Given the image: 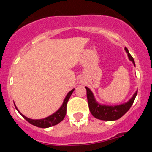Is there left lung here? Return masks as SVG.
Returning a JSON list of instances; mask_svg holds the SVG:
<instances>
[{"label": "left lung", "mask_w": 152, "mask_h": 152, "mask_svg": "<svg viewBox=\"0 0 152 152\" xmlns=\"http://www.w3.org/2000/svg\"><path fill=\"white\" fill-rule=\"evenodd\" d=\"M125 50L127 53L128 57H129V61L132 62V64H134L135 66L134 59L130 55L129 52L126 47L125 48ZM85 88L87 90V97H88V106H89V110H90L91 113L95 118L102 121H115L121 118L132 106L137 95V91L133 94L132 97L127 102L120 104V105H116V106H108V105L99 103L95 99L92 91L88 87H85Z\"/></svg>", "instance_id": "obj_1"}]
</instances>
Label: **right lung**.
<instances>
[{"label":"right lung","instance_id":"obj_1","mask_svg":"<svg viewBox=\"0 0 152 152\" xmlns=\"http://www.w3.org/2000/svg\"><path fill=\"white\" fill-rule=\"evenodd\" d=\"M74 90H75V89H72V90L70 91L67 94L66 97L64 98V102H63L61 106L55 113H53V114H51L50 116H49V117H46V118H43V119H31V118H27V117H25L24 115H23L22 113L18 110V109L16 108V106H15V109H16V110L19 111V113L23 116V118H24V119H26V120H27L29 123H31V125L39 128L51 127V126L57 125L58 123L61 122V121L64 118L65 114H66L67 102L69 101V98H70V96H71V95L72 94Z\"/></svg>","mask_w":152,"mask_h":152}]
</instances>
